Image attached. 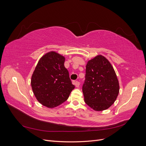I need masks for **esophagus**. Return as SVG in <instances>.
Wrapping results in <instances>:
<instances>
[{
  "label": "esophagus",
  "mask_w": 146,
  "mask_h": 146,
  "mask_svg": "<svg viewBox=\"0 0 146 146\" xmlns=\"http://www.w3.org/2000/svg\"><path fill=\"white\" fill-rule=\"evenodd\" d=\"M74 85H76V86L77 88H78V87H79V86H80V82H78V81L75 82H74Z\"/></svg>",
  "instance_id": "34e87169"
}]
</instances>
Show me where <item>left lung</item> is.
<instances>
[{
  "label": "left lung",
  "mask_w": 146,
  "mask_h": 146,
  "mask_svg": "<svg viewBox=\"0 0 146 146\" xmlns=\"http://www.w3.org/2000/svg\"><path fill=\"white\" fill-rule=\"evenodd\" d=\"M82 91L85 103L95 111L108 109L116 100L119 84L114 68L99 55L88 61Z\"/></svg>",
  "instance_id": "8db88e82"
}]
</instances>
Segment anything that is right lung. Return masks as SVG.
Instances as JSON below:
<instances>
[{
    "mask_svg": "<svg viewBox=\"0 0 146 146\" xmlns=\"http://www.w3.org/2000/svg\"><path fill=\"white\" fill-rule=\"evenodd\" d=\"M64 61V56L57 52H47L39 59L32 74L33 94L39 102L47 108L63 104L75 88Z\"/></svg>",
    "mask_w": 146,
    "mask_h": 146,
    "instance_id": "add662e5",
    "label": "right lung"
}]
</instances>
